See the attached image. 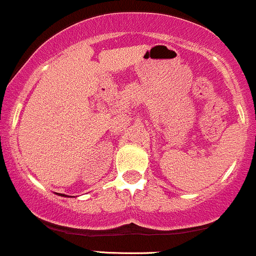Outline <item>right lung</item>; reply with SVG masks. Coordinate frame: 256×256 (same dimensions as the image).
I'll return each mask as SVG.
<instances>
[{
  "label": "right lung",
  "instance_id": "1",
  "mask_svg": "<svg viewBox=\"0 0 256 256\" xmlns=\"http://www.w3.org/2000/svg\"><path fill=\"white\" fill-rule=\"evenodd\" d=\"M62 196H65V194H62Z\"/></svg>",
  "mask_w": 256,
  "mask_h": 256
}]
</instances>
